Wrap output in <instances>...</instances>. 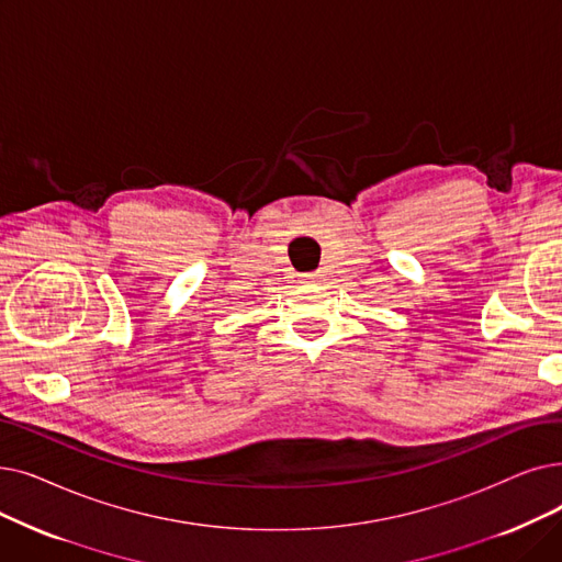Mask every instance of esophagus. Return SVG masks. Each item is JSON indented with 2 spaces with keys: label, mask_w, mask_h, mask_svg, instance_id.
I'll use <instances>...</instances> for the list:
<instances>
[{
  "label": "esophagus",
  "mask_w": 562,
  "mask_h": 562,
  "mask_svg": "<svg viewBox=\"0 0 562 562\" xmlns=\"http://www.w3.org/2000/svg\"><path fill=\"white\" fill-rule=\"evenodd\" d=\"M322 276L319 273H303V282H319Z\"/></svg>",
  "instance_id": "esophagus-1"
}]
</instances>
